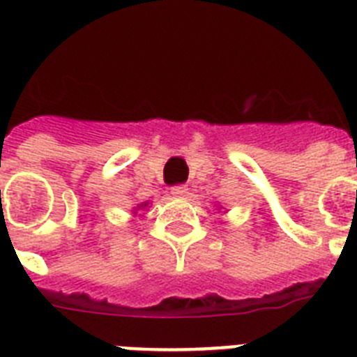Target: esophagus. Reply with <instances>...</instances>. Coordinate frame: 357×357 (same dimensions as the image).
<instances>
[{"mask_svg":"<svg viewBox=\"0 0 357 357\" xmlns=\"http://www.w3.org/2000/svg\"><path fill=\"white\" fill-rule=\"evenodd\" d=\"M170 192H172V196L176 197H185L188 194V188L185 187V185H176V187L170 188Z\"/></svg>","mask_w":357,"mask_h":357,"instance_id":"34e87169","label":"esophagus"}]
</instances>
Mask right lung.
Segmentation results:
<instances>
[{"instance_id": "1", "label": "right lung", "mask_w": 357, "mask_h": 357, "mask_svg": "<svg viewBox=\"0 0 357 357\" xmlns=\"http://www.w3.org/2000/svg\"><path fill=\"white\" fill-rule=\"evenodd\" d=\"M144 206H147V203H144V204H140V206H138V208H144Z\"/></svg>"}]
</instances>
